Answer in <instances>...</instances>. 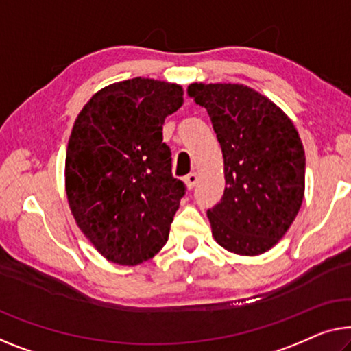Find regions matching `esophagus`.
Instances as JSON below:
<instances>
[{"mask_svg": "<svg viewBox=\"0 0 351 351\" xmlns=\"http://www.w3.org/2000/svg\"><path fill=\"white\" fill-rule=\"evenodd\" d=\"M186 186L189 187V189H193V187H195V184H197V181H198V175L195 173V171H192V173H189L186 176Z\"/></svg>", "mask_w": 351, "mask_h": 351, "instance_id": "1", "label": "esophagus"}]
</instances>
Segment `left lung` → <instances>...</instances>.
Masks as SVG:
<instances>
[{
    "label": "left lung",
    "mask_w": 351,
    "mask_h": 351,
    "mask_svg": "<svg viewBox=\"0 0 351 351\" xmlns=\"http://www.w3.org/2000/svg\"><path fill=\"white\" fill-rule=\"evenodd\" d=\"M223 156L226 191L208 209L214 239L238 255L273 247L295 221L304 197L306 154L282 110L252 88L192 83Z\"/></svg>",
    "instance_id": "8db88e82"
}]
</instances>
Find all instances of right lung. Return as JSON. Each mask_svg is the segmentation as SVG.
<instances>
[{"label": "right lung", "mask_w": 351, "mask_h": 351, "mask_svg": "<svg viewBox=\"0 0 351 351\" xmlns=\"http://www.w3.org/2000/svg\"><path fill=\"white\" fill-rule=\"evenodd\" d=\"M181 104L180 85L137 77L94 94L75 119L67 200L83 234L113 263H143L169 239L186 184L171 175L162 125Z\"/></svg>", "instance_id": "obj_1"}]
</instances>
